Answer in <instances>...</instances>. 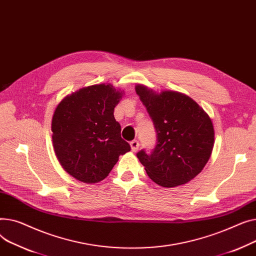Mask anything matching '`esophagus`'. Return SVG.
Masks as SVG:
<instances>
[{
    "label": "esophagus",
    "instance_id": "34e87169",
    "mask_svg": "<svg viewBox=\"0 0 256 256\" xmlns=\"http://www.w3.org/2000/svg\"><path fill=\"white\" fill-rule=\"evenodd\" d=\"M130 146H131V150H132L133 152L138 151V148H140V142H138V140H132V142H130Z\"/></svg>",
    "mask_w": 256,
    "mask_h": 256
}]
</instances>
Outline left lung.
<instances>
[{
  "label": "left lung",
  "instance_id": "1",
  "mask_svg": "<svg viewBox=\"0 0 256 256\" xmlns=\"http://www.w3.org/2000/svg\"><path fill=\"white\" fill-rule=\"evenodd\" d=\"M135 91L151 116L157 144L136 156L148 176L162 187H176L196 176L214 146V127L210 116L190 97L174 91L155 93L138 84Z\"/></svg>",
  "mask_w": 256,
  "mask_h": 256
}]
</instances>
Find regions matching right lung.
I'll return each instance as SVG.
<instances>
[{
	"mask_svg": "<svg viewBox=\"0 0 256 256\" xmlns=\"http://www.w3.org/2000/svg\"><path fill=\"white\" fill-rule=\"evenodd\" d=\"M123 92L112 84H94L66 96L52 121L54 153L63 168L84 183L106 178L130 144L121 138L114 116Z\"/></svg>",
	"mask_w": 256,
	"mask_h": 256,
	"instance_id": "right-lung-1",
	"label": "right lung"
}]
</instances>
